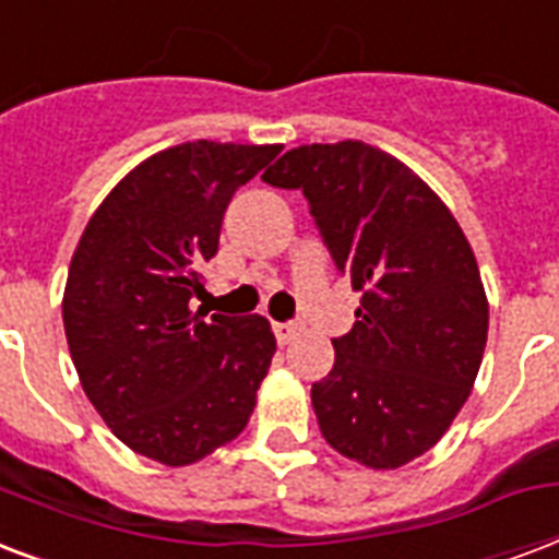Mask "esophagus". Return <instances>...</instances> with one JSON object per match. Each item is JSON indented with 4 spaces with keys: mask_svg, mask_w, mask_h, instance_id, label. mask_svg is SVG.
Here are the masks:
<instances>
[{
    "mask_svg": "<svg viewBox=\"0 0 559 559\" xmlns=\"http://www.w3.org/2000/svg\"><path fill=\"white\" fill-rule=\"evenodd\" d=\"M272 331H275V340H278L281 346H287V343H293L301 334V325H296V322H275Z\"/></svg>",
    "mask_w": 559,
    "mask_h": 559,
    "instance_id": "1",
    "label": "esophagus"
}]
</instances>
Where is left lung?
Instances as JSON below:
<instances>
[{
  "label": "left lung",
  "mask_w": 559,
  "mask_h": 559,
  "mask_svg": "<svg viewBox=\"0 0 559 559\" xmlns=\"http://www.w3.org/2000/svg\"><path fill=\"white\" fill-rule=\"evenodd\" d=\"M263 181L305 193L360 293L334 369L310 390L319 431L369 468L421 457L466 404L487 346L489 301L466 234L411 166L360 140L289 148Z\"/></svg>",
  "instance_id": "left-lung-1"
}]
</instances>
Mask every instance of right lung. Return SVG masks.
Returning a JSON list of instances; mask_svg holds the SVG:
<instances>
[{"label": "right lung", "mask_w": 559, "mask_h": 559, "mask_svg": "<svg viewBox=\"0 0 559 559\" xmlns=\"http://www.w3.org/2000/svg\"><path fill=\"white\" fill-rule=\"evenodd\" d=\"M281 148H164L105 195L72 251L61 310L79 381L114 437L155 463H199L249 425L275 355L270 322L190 305L231 195Z\"/></svg>", "instance_id": "obj_1"}]
</instances>
